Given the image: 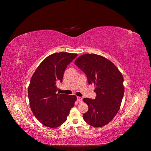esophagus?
Segmentation results:
<instances>
[{"label":"esophagus","instance_id":"1","mask_svg":"<svg viewBox=\"0 0 151 151\" xmlns=\"http://www.w3.org/2000/svg\"><path fill=\"white\" fill-rule=\"evenodd\" d=\"M77 100L78 102H81L83 100V99L80 97H77Z\"/></svg>","mask_w":151,"mask_h":151}]
</instances>
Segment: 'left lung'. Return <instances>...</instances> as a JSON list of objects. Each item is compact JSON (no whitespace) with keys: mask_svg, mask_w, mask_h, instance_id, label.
Instances as JSON below:
<instances>
[{"mask_svg":"<svg viewBox=\"0 0 151 151\" xmlns=\"http://www.w3.org/2000/svg\"><path fill=\"white\" fill-rule=\"evenodd\" d=\"M75 63L86 75L89 84L96 86V99H83L89 106L83 114L84 120L95 127L105 126L120 109L124 93L123 76L111 61L100 55H81Z\"/></svg>","mask_w":151,"mask_h":151,"instance_id":"1","label":"left lung"}]
</instances>
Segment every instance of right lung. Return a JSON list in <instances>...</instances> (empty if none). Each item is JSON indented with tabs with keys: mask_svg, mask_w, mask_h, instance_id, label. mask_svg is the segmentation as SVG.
I'll return each mask as SVG.
<instances>
[{
	"mask_svg": "<svg viewBox=\"0 0 151 151\" xmlns=\"http://www.w3.org/2000/svg\"><path fill=\"white\" fill-rule=\"evenodd\" d=\"M77 55L64 52L51 54L31 78L28 87L31 110L39 122L48 127L56 128L64 123L77 100L73 95L56 93V84L62 81L67 65Z\"/></svg>",
	"mask_w": 151,
	"mask_h": 151,
	"instance_id": "add662e5",
	"label": "right lung"
}]
</instances>
